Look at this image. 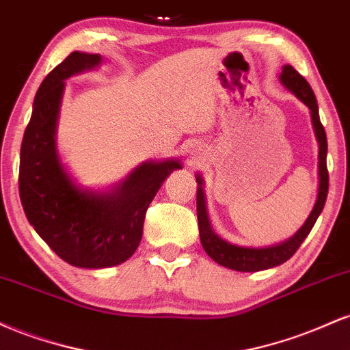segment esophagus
<instances>
[{"label": "esophagus", "instance_id": "obj_1", "mask_svg": "<svg viewBox=\"0 0 350 350\" xmlns=\"http://www.w3.org/2000/svg\"><path fill=\"white\" fill-rule=\"evenodd\" d=\"M189 156H191V161L196 163V161H198V159H200L202 152H200V150H198V148H192V150L189 151Z\"/></svg>", "mask_w": 350, "mask_h": 350}]
</instances>
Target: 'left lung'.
Segmentation results:
<instances>
[{"label":"left lung","mask_w":350,"mask_h":350,"mask_svg":"<svg viewBox=\"0 0 350 350\" xmlns=\"http://www.w3.org/2000/svg\"><path fill=\"white\" fill-rule=\"evenodd\" d=\"M280 82L311 110L312 128H314L316 139L319 143V158H317L319 159V163H317V170H319L317 171V174H319V187H317L316 204L312 207L311 214L308 215L306 222L301 226V228L295 235L284 240V242L262 248L242 247V245L227 242V240H224L222 237H219L212 230L207 215L206 194H204V179L198 172L196 174V180H198V220L200 243H202L204 250H206L207 255L214 262L235 271H262L268 270V268L278 267V265L290 260L299 248V245L304 242V239L311 232V228L314 227L317 217L323 212L324 204H326L329 189V174L326 164L327 138L323 123L319 120V110H317V100L314 97V92L309 87L306 79L303 75H299L291 66H283V70L280 74Z\"/></svg>","instance_id":"1"}]
</instances>
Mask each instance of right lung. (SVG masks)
<instances>
[{
	"label": "right lung",
	"instance_id": "add662e5",
	"mask_svg": "<svg viewBox=\"0 0 350 350\" xmlns=\"http://www.w3.org/2000/svg\"><path fill=\"white\" fill-rule=\"evenodd\" d=\"M102 64L100 54L72 52L42 80L24 131L19 196L39 237L72 267H115L133 255L144 215L164 179L180 170L179 159L144 161L107 191L82 187L57 151V120L66 80Z\"/></svg>",
	"mask_w": 350,
	"mask_h": 350
}]
</instances>
